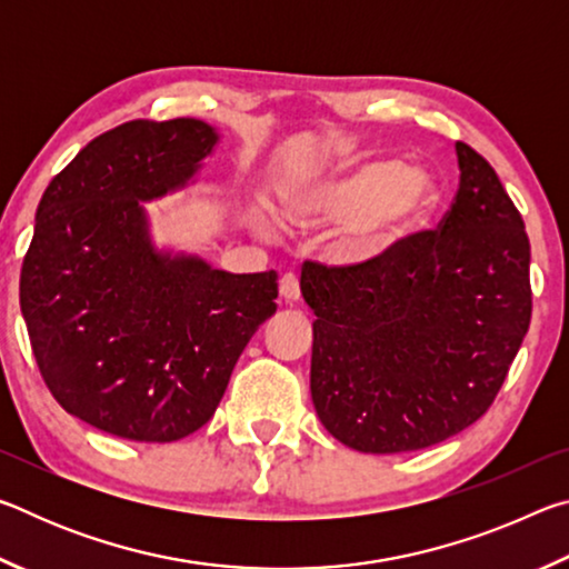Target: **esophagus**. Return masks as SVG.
<instances>
[{
	"label": "esophagus",
	"instance_id": "1",
	"mask_svg": "<svg viewBox=\"0 0 569 569\" xmlns=\"http://www.w3.org/2000/svg\"><path fill=\"white\" fill-rule=\"evenodd\" d=\"M278 291H281V298L286 303H296L301 298V286H298V278L293 273H286L278 283Z\"/></svg>",
	"mask_w": 569,
	"mask_h": 569
}]
</instances>
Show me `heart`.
<instances>
[{"instance_id": "heart-1", "label": "heart", "mask_w": 569, "mask_h": 569, "mask_svg": "<svg viewBox=\"0 0 569 569\" xmlns=\"http://www.w3.org/2000/svg\"><path fill=\"white\" fill-rule=\"evenodd\" d=\"M439 203V182L427 168L399 160L346 162L291 188L281 216L293 228L339 226L329 256L336 266L379 263L427 220Z\"/></svg>"}]
</instances>
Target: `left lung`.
<instances>
[{"instance_id": "1", "label": "left lung", "mask_w": 569, "mask_h": 569, "mask_svg": "<svg viewBox=\"0 0 569 569\" xmlns=\"http://www.w3.org/2000/svg\"><path fill=\"white\" fill-rule=\"evenodd\" d=\"M459 190L439 230L379 263H303L316 313L311 399L366 455L439 445L485 413L532 319L529 238L495 168L457 142Z\"/></svg>"}]
</instances>
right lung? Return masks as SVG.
Returning <instances> with one entry per match:
<instances>
[{
  "label": "right lung",
  "instance_id": "right-lung-1",
  "mask_svg": "<svg viewBox=\"0 0 569 569\" xmlns=\"http://www.w3.org/2000/svg\"><path fill=\"white\" fill-rule=\"evenodd\" d=\"M220 134L132 120L47 186L19 276L37 366L72 417L132 441H178L213 417L233 366L276 313L278 273H228L158 250L146 206L196 180Z\"/></svg>",
  "mask_w": 569,
  "mask_h": 569
}]
</instances>
